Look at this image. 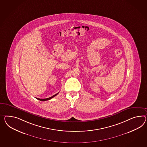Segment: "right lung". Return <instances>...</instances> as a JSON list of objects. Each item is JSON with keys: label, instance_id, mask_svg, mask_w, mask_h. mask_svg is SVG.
Returning <instances> with one entry per match:
<instances>
[{"label": "right lung", "instance_id": "1", "mask_svg": "<svg viewBox=\"0 0 147 147\" xmlns=\"http://www.w3.org/2000/svg\"><path fill=\"white\" fill-rule=\"evenodd\" d=\"M58 93H57V94L54 95H53L52 96H51V97H50V98H44V99H42V98H37V99H38V100H40V101H47V100H50V99H51V98H54V96H55L57 95V94H58Z\"/></svg>", "mask_w": 147, "mask_h": 147}]
</instances>
